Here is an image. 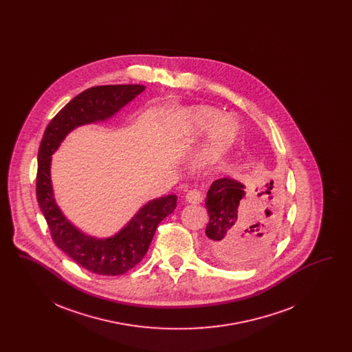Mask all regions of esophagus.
<instances>
[{
	"mask_svg": "<svg viewBox=\"0 0 352 352\" xmlns=\"http://www.w3.org/2000/svg\"><path fill=\"white\" fill-rule=\"evenodd\" d=\"M186 201H188V203H192V204H198V203H201L203 201V194L197 188L190 190L186 194Z\"/></svg>",
	"mask_w": 352,
	"mask_h": 352,
	"instance_id": "esophagus-1",
	"label": "esophagus"
}]
</instances>
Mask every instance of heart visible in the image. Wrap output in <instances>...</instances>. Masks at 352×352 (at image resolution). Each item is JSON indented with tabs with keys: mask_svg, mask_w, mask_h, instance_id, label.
I'll use <instances>...</instances> for the list:
<instances>
[{
	"mask_svg": "<svg viewBox=\"0 0 352 352\" xmlns=\"http://www.w3.org/2000/svg\"><path fill=\"white\" fill-rule=\"evenodd\" d=\"M220 118L218 111L208 107H197L186 109L178 120L179 133L184 137H194L215 124ZM236 128L230 121H221L211 131L207 141L192 158L194 166L199 170H208L217 165L224 153L234 142Z\"/></svg>",
	"mask_w": 352,
	"mask_h": 352,
	"instance_id": "b5f03b06",
	"label": "heart"
}]
</instances>
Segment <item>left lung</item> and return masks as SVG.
Here are the masks:
<instances>
[{
	"label": "left lung",
	"mask_w": 352,
	"mask_h": 352,
	"mask_svg": "<svg viewBox=\"0 0 352 352\" xmlns=\"http://www.w3.org/2000/svg\"><path fill=\"white\" fill-rule=\"evenodd\" d=\"M206 207L208 247L220 263L234 267L251 264L268 252L283 211L273 181L247 197L244 184L232 178L212 182Z\"/></svg>",
	"instance_id": "1"
}]
</instances>
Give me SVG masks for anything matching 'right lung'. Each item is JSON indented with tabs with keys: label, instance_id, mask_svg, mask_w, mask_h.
<instances>
[{
	"label": "right lung",
	"instance_id": "right-lung-1",
	"mask_svg": "<svg viewBox=\"0 0 352 352\" xmlns=\"http://www.w3.org/2000/svg\"><path fill=\"white\" fill-rule=\"evenodd\" d=\"M145 89L140 84L92 87L75 96L52 118L38 151L36 199L54 243L76 264L102 276H118L135 267L149 250L158 224L177 207V195L148 201L115 236L96 239L80 232L58 207L51 184V155L75 128L112 118Z\"/></svg>",
	"mask_w": 352,
	"mask_h": 352
}]
</instances>
